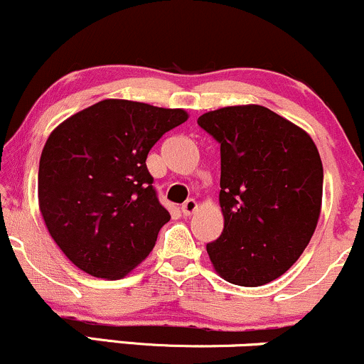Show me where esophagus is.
Listing matches in <instances>:
<instances>
[{
	"label": "esophagus",
	"instance_id": "obj_1",
	"mask_svg": "<svg viewBox=\"0 0 364 364\" xmlns=\"http://www.w3.org/2000/svg\"><path fill=\"white\" fill-rule=\"evenodd\" d=\"M196 208H198V203H196L193 198H190V200H186V202L181 205V214L185 217H190V215L195 214Z\"/></svg>",
	"mask_w": 364,
	"mask_h": 364
}]
</instances>
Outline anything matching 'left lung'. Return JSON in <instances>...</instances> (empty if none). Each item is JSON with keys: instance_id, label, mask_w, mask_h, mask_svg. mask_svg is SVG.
Instances as JSON below:
<instances>
[{"instance_id": "obj_1", "label": "left lung", "mask_w": 364, "mask_h": 364, "mask_svg": "<svg viewBox=\"0 0 364 364\" xmlns=\"http://www.w3.org/2000/svg\"><path fill=\"white\" fill-rule=\"evenodd\" d=\"M198 124L220 144L224 229L207 245L224 281L257 287L301 257L321 212L323 166L311 136L258 104L208 111Z\"/></svg>"}]
</instances>
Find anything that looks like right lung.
<instances>
[{
  "mask_svg": "<svg viewBox=\"0 0 364 364\" xmlns=\"http://www.w3.org/2000/svg\"><path fill=\"white\" fill-rule=\"evenodd\" d=\"M188 118L185 109L104 99L53 129L41 154L39 210L73 265L118 281L149 257L171 215L145 161Z\"/></svg>",
  "mask_w": 364,
  "mask_h": 364,
  "instance_id": "add662e5",
  "label": "right lung"
}]
</instances>
